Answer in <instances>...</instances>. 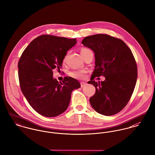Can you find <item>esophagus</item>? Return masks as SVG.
<instances>
[{
    "instance_id": "34e87169",
    "label": "esophagus",
    "mask_w": 155,
    "mask_h": 155,
    "mask_svg": "<svg viewBox=\"0 0 155 155\" xmlns=\"http://www.w3.org/2000/svg\"><path fill=\"white\" fill-rule=\"evenodd\" d=\"M86 85H87V83H85V82H81V87H85Z\"/></svg>"
}]
</instances>
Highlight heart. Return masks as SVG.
I'll use <instances>...</instances> for the list:
<instances>
[{
    "mask_svg": "<svg viewBox=\"0 0 155 155\" xmlns=\"http://www.w3.org/2000/svg\"><path fill=\"white\" fill-rule=\"evenodd\" d=\"M87 50H88V49H87V48H82V49H81V52L86 51H87ZM65 60H66V57H65L64 58V61H65ZM86 73H87L86 70H76V71H73L70 72V75L72 78H76V79H84V78H85Z\"/></svg>",
    "mask_w": 155,
    "mask_h": 155,
    "instance_id": "b5f03b06",
    "label": "heart"
}]
</instances>
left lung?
<instances>
[{"label":"left lung","mask_w":155,"mask_h":155,"mask_svg":"<svg viewBox=\"0 0 155 155\" xmlns=\"http://www.w3.org/2000/svg\"><path fill=\"white\" fill-rule=\"evenodd\" d=\"M82 44L95 54V70L88 83L95 87V93L90 104L101 114H115L127 104L136 84L137 67L133 53L124 41L107 35L89 36ZM101 75L104 81L93 80Z\"/></svg>","instance_id":"left-lung-1"}]
</instances>
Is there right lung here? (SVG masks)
I'll return each mask as SVG.
<instances>
[{
  "instance_id": "right-lung-1",
  "label": "right lung",
  "mask_w": 155,
  "mask_h": 155,
  "mask_svg": "<svg viewBox=\"0 0 155 155\" xmlns=\"http://www.w3.org/2000/svg\"><path fill=\"white\" fill-rule=\"evenodd\" d=\"M76 39L44 35L32 41L25 49L18 64L22 94L32 108L45 117L57 116L66 110L74 89L81 84L65 77L60 82L52 70H60L67 51Z\"/></svg>"
}]
</instances>
